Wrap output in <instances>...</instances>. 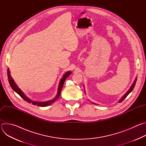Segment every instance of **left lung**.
Instances as JSON below:
<instances>
[{
	"mask_svg": "<svg viewBox=\"0 0 146 146\" xmlns=\"http://www.w3.org/2000/svg\"><path fill=\"white\" fill-rule=\"evenodd\" d=\"M136 80H137V77H136V78H135V81H133V84H132V85L131 86V88H129V90L127 91V92L125 94L122 98H121V99L118 101V102L119 103H120V102H121L123 99H125L126 98H127V96L131 92V91L133 90V89L134 88V87H135V84H136ZM84 91H85V90H84ZM94 104H95V103H94Z\"/></svg>",
	"mask_w": 146,
	"mask_h": 146,
	"instance_id": "1",
	"label": "left lung"
}]
</instances>
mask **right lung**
Wrapping results in <instances>:
<instances>
[{
	"label": "right lung",
	"instance_id": "right-lung-1",
	"mask_svg": "<svg viewBox=\"0 0 146 146\" xmlns=\"http://www.w3.org/2000/svg\"><path fill=\"white\" fill-rule=\"evenodd\" d=\"M71 74V72L69 71L67 72L64 75V76L62 77V78L60 79V82L59 83V86H58V92L57 94L56 95V96L52 100H48V101H46V102H35V101H32V100H31L29 98H28L24 93L21 90L18 86H17V84H15V82H14V80L13 79V78L11 77V75H10V70L9 69H7V76H8V78H9V84L11 86V87L12 88V89L15 92H17L21 97L24 100H25V101L28 102V103H32V105H36L38 106H40V107H46L48 105H50L51 104H52L53 102H54L59 96L60 95V92L61 90L62 89V87H63L64 82L66 79V78L68 77H69Z\"/></svg>",
	"mask_w": 146,
	"mask_h": 146
}]
</instances>
